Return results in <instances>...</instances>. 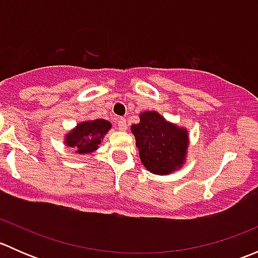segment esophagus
Segmentation results:
<instances>
[{
    "label": "esophagus",
    "mask_w": 258,
    "mask_h": 258,
    "mask_svg": "<svg viewBox=\"0 0 258 258\" xmlns=\"http://www.w3.org/2000/svg\"><path fill=\"white\" fill-rule=\"evenodd\" d=\"M117 127H118L119 131H126L127 130V121L126 118H123V117H121V118H118V121H117Z\"/></svg>",
    "instance_id": "34e87169"
}]
</instances>
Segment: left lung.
<instances>
[{
	"label": "left lung",
	"instance_id": "obj_1",
	"mask_svg": "<svg viewBox=\"0 0 258 258\" xmlns=\"http://www.w3.org/2000/svg\"><path fill=\"white\" fill-rule=\"evenodd\" d=\"M131 132L146 170L166 176L184 166L189 147L186 127L167 121L157 111H144L139 123L131 126Z\"/></svg>",
	"mask_w": 258,
	"mask_h": 258
}]
</instances>
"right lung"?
Here are the masks:
<instances>
[{"label": "right lung", "instance_id": "add662e5", "mask_svg": "<svg viewBox=\"0 0 258 258\" xmlns=\"http://www.w3.org/2000/svg\"><path fill=\"white\" fill-rule=\"evenodd\" d=\"M111 127L112 123L107 119H85L64 135L63 144L77 155H92L98 150Z\"/></svg>", "mask_w": 258, "mask_h": 258}]
</instances>
